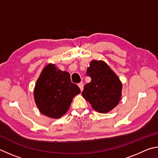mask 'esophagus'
Masks as SVG:
<instances>
[{
  "label": "esophagus",
  "mask_w": 158,
  "mask_h": 158,
  "mask_svg": "<svg viewBox=\"0 0 158 158\" xmlns=\"http://www.w3.org/2000/svg\"><path fill=\"white\" fill-rule=\"evenodd\" d=\"M78 86H79L80 89H81V91L83 90V88H84V83H83V82H80V83L78 84Z\"/></svg>",
  "instance_id": "esophagus-1"
}]
</instances>
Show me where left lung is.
I'll return each instance as SVG.
<instances>
[{
    "mask_svg": "<svg viewBox=\"0 0 158 158\" xmlns=\"http://www.w3.org/2000/svg\"><path fill=\"white\" fill-rule=\"evenodd\" d=\"M86 74L91 82L85 85L82 95L96 111L107 113L117 106L122 84L109 66L103 61L90 62Z\"/></svg>",
    "mask_w": 158,
    "mask_h": 158,
    "instance_id": "8db88e82",
    "label": "left lung"
}]
</instances>
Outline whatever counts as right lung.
<instances>
[{"mask_svg": "<svg viewBox=\"0 0 158 158\" xmlns=\"http://www.w3.org/2000/svg\"><path fill=\"white\" fill-rule=\"evenodd\" d=\"M80 93L79 87L71 82L70 74L51 64L44 69L37 80L34 96L43 114L57 118L68 111L72 99Z\"/></svg>", "mask_w": 158, "mask_h": 158, "instance_id": "obj_1", "label": "right lung"}]
</instances>
